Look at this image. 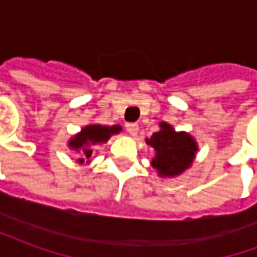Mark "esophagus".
<instances>
[{"label":"esophagus","instance_id":"obj_1","mask_svg":"<svg viewBox=\"0 0 257 257\" xmlns=\"http://www.w3.org/2000/svg\"><path fill=\"white\" fill-rule=\"evenodd\" d=\"M125 128H126V132H128L129 135H132V136H136L138 132H139V125L135 122L125 123Z\"/></svg>","mask_w":257,"mask_h":257}]
</instances>
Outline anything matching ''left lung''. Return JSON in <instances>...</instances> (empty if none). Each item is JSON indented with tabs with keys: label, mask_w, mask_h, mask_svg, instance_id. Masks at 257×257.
<instances>
[{
	"label": "left lung",
	"mask_w": 257,
	"mask_h": 257,
	"mask_svg": "<svg viewBox=\"0 0 257 257\" xmlns=\"http://www.w3.org/2000/svg\"><path fill=\"white\" fill-rule=\"evenodd\" d=\"M160 128L150 139H146L156 151L151 165L161 178H175L191 167L198 146L193 136L176 132L169 123L161 122Z\"/></svg>",
	"instance_id": "left-lung-1"
}]
</instances>
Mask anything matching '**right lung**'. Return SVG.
Wrapping results in <instances>:
<instances>
[{
	"label": "right lung",
	"mask_w": 257,
	"mask_h": 257,
	"mask_svg": "<svg viewBox=\"0 0 257 257\" xmlns=\"http://www.w3.org/2000/svg\"><path fill=\"white\" fill-rule=\"evenodd\" d=\"M121 129L122 128L119 125L103 126V125L92 123L81 129L79 134L74 135L73 138L68 140V147L81 154V158L77 160L78 164H84L85 161L88 164L89 157L92 156V146L106 143L112 135L119 134Z\"/></svg>",
	"instance_id": "add662e5"
}]
</instances>
